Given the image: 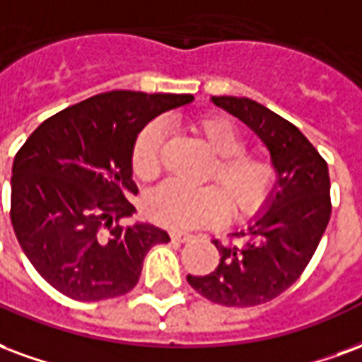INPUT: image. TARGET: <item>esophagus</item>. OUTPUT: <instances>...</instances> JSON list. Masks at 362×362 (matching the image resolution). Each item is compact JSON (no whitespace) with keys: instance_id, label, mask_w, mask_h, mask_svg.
Instances as JSON below:
<instances>
[{"instance_id":"obj_1","label":"esophagus","mask_w":362,"mask_h":362,"mask_svg":"<svg viewBox=\"0 0 362 362\" xmlns=\"http://www.w3.org/2000/svg\"><path fill=\"white\" fill-rule=\"evenodd\" d=\"M192 238H194V235L186 234V232H170V240H173V242L186 243V242H189Z\"/></svg>"}]
</instances>
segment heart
Returning <instances> with one entry per match:
<instances>
[{
	"mask_svg": "<svg viewBox=\"0 0 362 362\" xmlns=\"http://www.w3.org/2000/svg\"><path fill=\"white\" fill-rule=\"evenodd\" d=\"M192 130L215 155L207 178L218 184L207 188H186L165 182L146 197V213L153 222L173 230H189L215 224L226 215L235 218L253 215L263 207L276 180V168L267 157L247 153L242 132L222 117L195 120ZM165 128L151 122L140 132L132 147V170L144 182L160 173V149Z\"/></svg>",
	"mask_w": 362,
	"mask_h": 362,
	"instance_id": "b5f03b06",
	"label": "heart"
}]
</instances>
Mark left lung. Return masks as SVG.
<instances>
[{
	"instance_id": "obj_1",
	"label": "left lung",
	"mask_w": 362,
	"mask_h": 362,
	"mask_svg": "<svg viewBox=\"0 0 362 362\" xmlns=\"http://www.w3.org/2000/svg\"><path fill=\"white\" fill-rule=\"evenodd\" d=\"M211 101L261 138L278 178L263 215L232 234L242 243L215 240L218 267L205 276L188 274V282L213 303L255 307L288 290L315 255L332 213L328 165L299 128L253 99Z\"/></svg>"
}]
</instances>
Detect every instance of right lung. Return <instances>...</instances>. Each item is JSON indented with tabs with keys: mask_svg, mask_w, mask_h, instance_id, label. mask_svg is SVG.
<instances>
[{
	"mask_svg": "<svg viewBox=\"0 0 362 362\" xmlns=\"http://www.w3.org/2000/svg\"><path fill=\"white\" fill-rule=\"evenodd\" d=\"M194 101L189 93H99L44 120L18 149L11 178V222L32 267L76 301L124 296L147 251L168 243L136 213L132 147L155 117Z\"/></svg>",
	"mask_w": 362,
	"mask_h": 362,
	"instance_id": "obj_1",
	"label": "right lung"
}]
</instances>
